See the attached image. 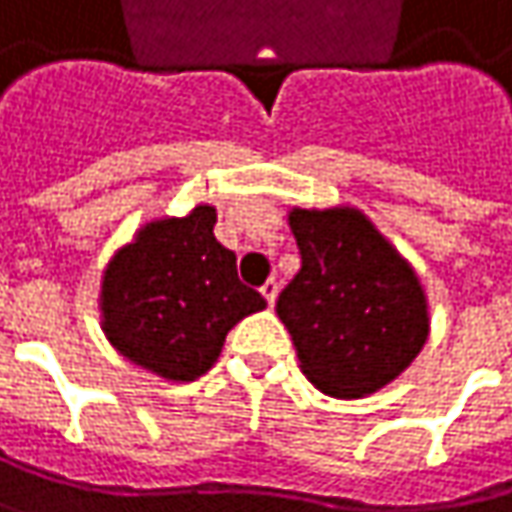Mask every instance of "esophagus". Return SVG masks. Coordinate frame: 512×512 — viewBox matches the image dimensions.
Here are the masks:
<instances>
[{"mask_svg": "<svg viewBox=\"0 0 512 512\" xmlns=\"http://www.w3.org/2000/svg\"><path fill=\"white\" fill-rule=\"evenodd\" d=\"M276 291H279V285H276V279L271 276L265 285H262V297L268 300V306H274V300H276Z\"/></svg>", "mask_w": 512, "mask_h": 512, "instance_id": "esophagus-1", "label": "esophagus"}]
</instances>
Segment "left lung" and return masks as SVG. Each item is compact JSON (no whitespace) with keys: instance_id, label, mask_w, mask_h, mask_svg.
I'll list each match as a JSON object with an SVG mask.
<instances>
[{"instance_id":"8db88e82","label":"left lung","mask_w":512,"mask_h":512,"mask_svg":"<svg viewBox=\"0 0 512 512\" xmlns=\"http://www.w3.org/2000/svg\"><path fill=\"white\" fill-rule=\"evenodd\" d=\"M303 268L276 300L300 370L317 390L361 399L399 379L428 341L411 262L355 206L288 212Z\"/></svg>"}]
</instances>
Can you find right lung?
<instances>
[{"mask_svg":"<svg viewBox=\"0 0 512 512\" xmlns=\"http://www.w3.org/2000/svg\"><path fill=\"white\" fill-rule=\"evenodd\" d=\"M215 221L209 203L183 218H154L101 276L98 309L110 347L165 382H195L238 320L268 306L238 279L236 253L215 238Z\"/></svg>","mask_w":512,"mask_h":512,"instance_id":"add662e5","label":"right lung"}]
</instances>
